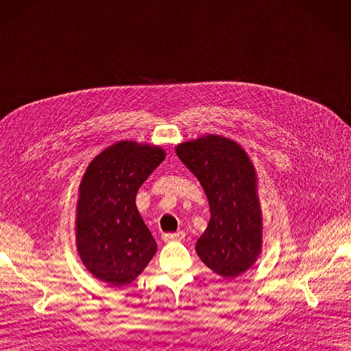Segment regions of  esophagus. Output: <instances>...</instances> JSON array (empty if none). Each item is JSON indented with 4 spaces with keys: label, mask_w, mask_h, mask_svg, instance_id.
Wrapping results in <instances>:
<instances>
[{
    "label": "esophagus",
    "mask_w": 351,
    "mask_h": 351,
    "mask_svg": "<svg viewBox=\"0 0 351 351\" xmlns=\"http://www.w3.org/2000/svg\"><path fill=\"white\" fill-rule=\"evenodd\" d=\"M185 234L182 231H178V232H166V234L161 236V239H163L165 241H181L184 240Z\"/></svg>",
    "instance_id": "1"
}]
</instances>
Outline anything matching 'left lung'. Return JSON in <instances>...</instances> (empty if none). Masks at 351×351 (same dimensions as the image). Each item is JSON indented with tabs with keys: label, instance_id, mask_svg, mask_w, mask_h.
<instances>
[{
	"label": "left lung",
	"instance_id": "1",
	"mask_svg": "<svg viewBox=\"0 0 351 351\" xmlns=\"http://www.w3.org/2000/svg\"><path fill=\"white\" fill-rule=\"evenodd\" d=\"M176 154L209 200V226L197 240V255L218 276H240L255 264L263 247L252 161L237 142L218 134L179 143Z\"/></svg>",
	"mask_w": 351,
	"mask_h": 351
}]
</instances>
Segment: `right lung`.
<instances>
[{"instance_id":"right-lung-1","label":"right lung","mask_w":351,"mask_h":351,"mask_svg":"<svg viewBox=\"0 0 351 351\" xmlns=\"http://www.w3.org/2000/svg\"><path fill=\"white\" fill-rule=\"evenodd\" d=\"M165 157L160 147L121 141L88 165L78 190L75 239L84 267L101 282L129 285L156 255L136 194Z\"/></svg>"}]
</instances>
